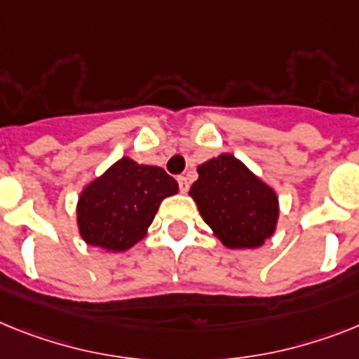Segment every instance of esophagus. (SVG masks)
Masks as SVG:
<instances>
[{
    "label": "esophagus",
    "mask_w": 359,
    "mask_h": 359,
    "mask_svg": "<svg viewBox=\"0 0 359 359\" xmlns=\"http://www.w3.org/2000/svg\"><path fill=\"white\" fill-rule=\"evenodd\" d=\"M179 188H180V194H186L189 189V180L186 177H179Z\"/></svg>",
    "instance_id": "esophagus-1"
}]
</instances>
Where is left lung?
<instances>
[{
	"label": "left lung",
	"instance_id": "obj_1",
	"mask_svg": "<svg viewBox=\"0 0 359 359\" xmlns=\"http://www.w3.org/2000/svg\"><path fill=\"white\" fill-rule=\"evenodd\" d=\"M197 173L189 197L226 248H259L276 233L279 197L245 162L221 153L198 165Z\"/></svg>",
	"mask_w": 359,
	"mask_h": 359
}]
</instances>
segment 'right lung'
Masks as SVG:
<instances>
[{
    "label": "right lung",
    "instance_id": "obj_1",
    "mask_svg": "<svg viewBox=\"0 0 359 359\" xmlns=\"http://www.w3.org/2000/svg\"><path fill=\"white\" fill-rule=\"evenodd\" d=\"M179 184L158 165L122 156L83 186L76 203L78 233L107 254L133 248L147 236L158 206Z\"/></svg>",
    "mask_w": 359,
    "mask_h": 359
}]
</instances>
